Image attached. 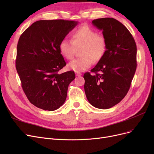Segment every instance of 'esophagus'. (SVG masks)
<instances>
[{"instance_id":"1","label":"esophagus","mask_w":154,"mask_h":154,"mask_svg":"<svg viewBox=\"0 0 154 154\" xmlns=\"http://www.w3.org/2000/svg\"><path fill=\"white\" fill-rule=\"evenodd\" d=\"M82 75V73L80 72H76V76H80Z\"/></svg>"}]
</instances>
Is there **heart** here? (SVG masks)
<instances>
[{
  "label": "heart",
  "mask_w": 154,
  "mask_h": 154,
  "mask_svg": "<svg viewBox=\"0 0 154 154\" xmlns=\"http://www.w3.org/2000/svg\"><path fill=\"white\" fill-rule=\"evenodd\" d=\"M71 40L63 39L58 45L60 54L67 60L74 57L76 48H81L80 58L72 60L68 64L70 70L81 72L89 68L94 62H98L103 58L106 50V41L103 35L88 26H83L71 34Z\"/></svg>",
  "instance_id": "b5f03b06"
}]
</instances>
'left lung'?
Segmentation results:
<instances>
[{
    "mask_svg": "<svg viewBox=\"0 0 154 154\" xmlns=\"http://www.w3.org/2000/svg\"><path fill=\"white\" fill-rule=\"evenodd\" d=\"M92 23L103 31L106 50L91 70L95 74L83 75L84 89L93 106L108 109L119 103L129 90L137 67L136 44L127 27L113 18H97Z\"/></svg>",
    "mask_w": 154,
    "mask_h": 154,
    "instance_id": "left-lung-1",
    "label": "left lung"
}]
</instances>
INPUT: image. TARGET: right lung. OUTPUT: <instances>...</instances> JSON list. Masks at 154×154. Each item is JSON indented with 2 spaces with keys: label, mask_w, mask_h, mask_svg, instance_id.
Wrapping results in <instances>:
<instances>
[{
  "label": "right lung",
  "mask_w": 154,
  "mask_h": 154,
  "mask_svg": "<svg viewBox=\"0 0 154 154\" xmlns=\"http://www.w3.org/2000/svg\"><path fill=\"white\" fill-rule=\"evenodd\" d=\"M78 22L38 20L21 35L17 44L16 69L31 103L44 110L59 109L66 101L74 71L59 74L66 66L58 45Z\"/></svg>",
  "instance_id": "add662e5"
}]
</instances>
